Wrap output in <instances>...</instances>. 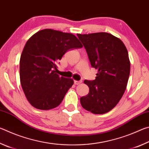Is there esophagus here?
<instances>
[{
	"label": "esophagus",
	"mask_w": 149,
	"mask_h": 149,
	"mask_svg": "<svg viewBox=\"0 0 149 149\" xmlns=\"http://www.w3.org/2000/svg\"><path fill=\"white\" fill-rule=\"evenodd\" d=\"M82 83V81H74V84L75 85H79V84H81Z\"/></svg>",
	"instance_id": "esophagus-1"
}]
</instances>
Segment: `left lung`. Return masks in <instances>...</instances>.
Listing matches in <instances>:
<instances>
[{"instance_id":"obj_1","label":"left lung","mask_w":149,"mask_h":149,"mask_svg":"<svg viewBox=\"0 0 149 149\" xmlns=\"http://www.w3.org/2000/svg\"><path fill=\"white\" fill-rule=\"evenodd\" d=\"M77 35L92 67L98 70L95 80L84 81L89 92L80 98L81 104L93 114H105L116 106L127 87L130 73L127 50L119 38L108 33Z\"/></svg>"}]
</instances>
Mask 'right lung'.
<instances>
[{"instance_id": "add662e5", "label": "right lung", "mask_w": 149, "mask_h": 149, "mask_svg": "<svg viewBox=\"0 0 149 149\" xmlns=\"http://www.w3.org/2000/svg\"><path fill=\"white\" fill-rule=\"evenodd\" d=\"M81 47L74 34L51 29L39 31L28 39L20 57L19 77L31 106L47 110L62 102L74 80L56 74L57 62L68 50Z\"/></svg>"}]
</instances>
